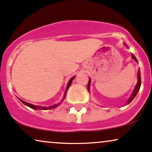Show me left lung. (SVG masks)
<instances>
[{
	"mask_svg": "<svg viewBox=\"0 0 152 152\" xmlns=\"http://www.w3.org/2000/svg\"><path fill=\"white\" fill-rule=\"evenodd\" d=\"M132 58H133L134 61L137 62V58H135V56H134L133 54H132ZM90 82H91V80L90 79L89 80V82H88V90H89V86H90ZM140 86H141V76H140V70L138 71V82H137V84L136 87L135 88H134V91H133V93H132V96H130V98L128 99V102H127V104H130V103L132 102V100H133V99L135 97V96L137 95V94L138 93V91H139L140 89Z\"/></svg>",
	"mask_w": 152,
	"mask_h": 152,
	"instance_id": "obj_1",
	"label": "left lung"
}]
</instances>
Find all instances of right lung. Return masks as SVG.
<instances>
[{
	"label": "right lung",
	"mask_w": 152,
	"mask_h": 152,
	"mask_svg": "<svg viewBox=\"0 0 152 152\" xmlns=\"http://www.w3.org/2000/svg\"><path fill=\"white\" fill-rule=\"evenodd\" d=\"M74 78H75V77H72L70 80H69L68 84H67V88H66V90H65V94H64V97H63V100H62V101L64 100L65 98V96H66V93H67V90H68L69 87H70V86L71 85V83H72V80H73V79H74ZM20 100L21 101V102L23 103V104H24V105H26V106H29V108H33V109H35V110H37V109H38V110H50V109H52V108H56V107H58V106L59 105L61 104H60V103H59V104H56V105H53V106H48V107H45V106H35V105L29 104V103H27V102H24V101L21 100V99H20Z\"/></svg>",
	"instance_id": "right-lung-1"
}]
</instances>
